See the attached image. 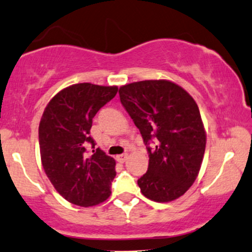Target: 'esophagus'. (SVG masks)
Instances as JSON below:
<instances>
[{
    "instance_id": "esophagus-1",
    "label": "esophagus",
    "mask_w": 252,
    "mask_h": 252,
    "mask_svg": "<svg viewBox=\"0 0 252 252\" xmlns=\"http://www.w3.org/2000/svg\"><path fill=\"white\" fill-rule=\"evenodd\" d=\"M126 159H128V154H123V155H119L116 157V160L119 161V163H121V164H123L124 161L126 160Z\"/></svg>"
}]
</instances>
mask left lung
<instances>
[{
    "mask_svg": "<svg viewBox=\"0 0 252 252\" xmlns=\"http://www.w3.org/2000/svg\"><path fill=\"white\" fill-rule=\"evenodd\" d=\"M119 94L149 154L148 171L137 180L142 194L156 202L184 195L199 174L206 148L195 101L167 80L132 82L122 86Z\"/></svg>",
    "mask_w": 252,
    "mask_h": 252,
    "instance_id": "8db88e82",
    "label": "left lung"
}]
</instances>
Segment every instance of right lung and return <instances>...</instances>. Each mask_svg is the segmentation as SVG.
Listing matches in <instances>:
<instances>
[{
  "mask_svg": "<svg viewBox=\"0 0 252 252\" xmlns=\"http://www.w3.org/2000/svg\"><path fill=\"white\" fill-rule=\"evenodd\" d=\"M116 86L84 82L72 85L53 96L39 123L40 158L47 178L60 195L81 207L106 201L116 176L115 160L95 148L93 119L117 93Z\"/></svg>",
  "mask_w": 252,
  "mask_h": 252,
  "instance_id": "obj_1",
  "label": "right lung"
}]
</instances>
